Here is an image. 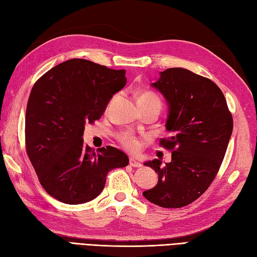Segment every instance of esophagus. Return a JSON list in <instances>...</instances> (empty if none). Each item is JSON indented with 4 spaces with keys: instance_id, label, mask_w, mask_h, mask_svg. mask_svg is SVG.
<instances>
[{
    "instance_id": "1",
    "label": "esophagus",
    "mask_w": 257,
    "mask_h": 257,
    "mask_svg": "<svg viewBox=\"0 0 257 257\" xmlns=\"http://www.w3.org/2000/svg\"><path fill=\"white\" fill-rule=\"evenodd\" d=\"M130 165L132 166V167H135V168H140V167H142V164H141V162H140V161H137V159L132 158V157L130 158Z\"/></svg>"
}]
</instances>
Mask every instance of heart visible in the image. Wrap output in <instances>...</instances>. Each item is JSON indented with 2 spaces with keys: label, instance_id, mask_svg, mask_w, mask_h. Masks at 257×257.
Segmentation results:
<instances>
[{
  "label": "heart",
  "instance_id": "obj_1",
  "mask_svg": "<svg viewBox=\"0 0 257 257\" xmlns=\"http://www.w3.org/2000/svg\"><path fill=\"white\" fill-rule=\"evenodd\" d=\"M137 102H139L140 105L149 104L153 102L161 103L159 97L152 91H142L139 95V97H137ZM120 142L122 143V145L125 148H127L128 150H131V152H136V150L141 146L140 141L137 140L133 134H131L128 132H124L120 135Z\"/></svg>",
  "mask_w": 257,
  "mask_h": 257
}]
</instances>
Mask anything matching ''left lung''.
<instances>
[{"mask_svg":"<svg viewBox=\"0 0 257 257\" xmlns=\"http://www.w3.org/2000/svg\"><path fill=\"white\" fill-rule=\"evenodd\" d=\"M152 86L168 102L170 137L160 145L172 155L165 166L158 159L145 162L158 173V183L143 195L160 207L180 208L197 199L214 181L232 134V115L214 81L189 70L167 68Z\"/></svg>","mask_w":257,"mask_h":257,"instance_id":"1","label":"left lung"}]
</instances>
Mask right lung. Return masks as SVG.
I'll return each instance as SVG.
<instances>
[{"label":"right lung","mask_w":257,"mask_h":257,"mask_svg":"<svg viewBox=\"0 0 257 257\" xmlns=\"http://www.w3.org/2000/svg\"><path fill=\"white\" fill-rule=\"evenodd\" d=\"M125 84V70L84 59L65 61L36 81L27 103L25 140L49 195L70 205L87 203L102 192L109 171L128 165L120 149L107 146L95 153L83 140L85 124L101 117Z\"/></svg>","instance_id":"right-lung-1"}]
</instances>
